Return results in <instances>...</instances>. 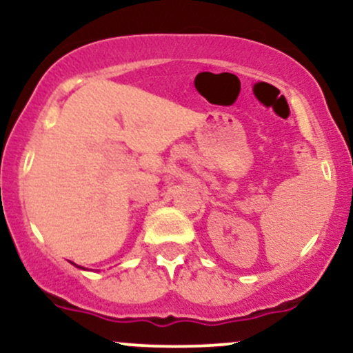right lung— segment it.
<instances>
[{
	"instance_id": "right-lung-1",
	"label": "right lung",
	"mask_w": 353,
	"mask_h": 353,
	"mask_svg": "<svg viewBox=\"0 0 353 353\" xmlns=\"http://www.w3.org/2000/svg\"><path fill=\"white\" fill-rule=\"evenodd\" d=\"M79 268H80V266H79Z\"/></svg>"
}]
</instances>
